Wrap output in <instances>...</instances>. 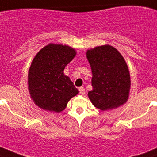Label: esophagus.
<instances>
[{"instance_id": "34e87169", "label": "esophagus", "mask_w": 157, "mask_h": 157, "mask_svg": "<svg viewBox=\"0 0 157 157\" xmlns=\"http://www.w3.org/2000/svg\"><path fill=\"white\" fill-rule=\"evenodd\" d=\"M79 91H80V94H81V95H84V94H86V90H85L84 87L79 88Z\"/></svg>"}]
</instances>
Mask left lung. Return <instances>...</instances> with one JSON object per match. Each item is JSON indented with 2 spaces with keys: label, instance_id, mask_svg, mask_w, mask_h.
Returning a JSON list of instances; mask_svg holds the SVG:
<instances>
[{
  "label": "left lung",
  "instance_id": "obj_1",
  "mask_svg": "<svg viewBox=\"0 0 157 157\" xmlns=\"http://www.w3.org/2000/svg\"><path fill=\"white\" fill-rule=\"evenodd\" d=\"M92 71L93 90L88 97L101 111L112 110L126 103L130 90V75L121 54L110 45L86 51Z\"/></svg>",
  "mask_w": 157,
  "mask_h": 157
}]
</instances>
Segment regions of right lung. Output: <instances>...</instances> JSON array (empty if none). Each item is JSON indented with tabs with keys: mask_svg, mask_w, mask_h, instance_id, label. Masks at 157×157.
Instances as JSON below:
<instances>
[{
	"mask_svg": "<svg viewBox=\"0 0 157 157\" xmlns=\"http://www.w3.org/2000/svg\"><path fill=\"white\" fill-rule=\"evenodd\" d=\"M76 54L71 46L53 43L36 54L28 76V90L35 105L47 112H63L69 100L79 93L63 73Z\"/></svg>",
	"mask_w": 157,
	"mask_h": 157,
	"instance_id": "1",
	"label": "right lung"
}]
</instances>
